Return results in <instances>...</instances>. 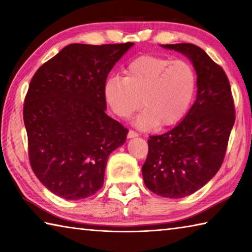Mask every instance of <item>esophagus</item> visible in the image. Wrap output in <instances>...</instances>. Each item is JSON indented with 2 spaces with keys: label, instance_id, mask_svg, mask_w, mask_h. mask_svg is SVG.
Listing matches in <instances>:
<instances>
[{
  "label": "esophagus",
  "instance_id": "34e87169",
  "mask_svg": "<svg viewBox=\"0 0 252 252\" xmlns=\"http://www.w3.org/2000/svg\"><path fill=\"white\" fill-rule=\"evenodd\" d=\"M139 134L136 133V132H134V131H132V130H130L129 131V133H127V138L129 139H132V138H136V136H138Z\"/></svg>",
  "mask_w": 252,
  "mask_h": 252
}]
</instances>
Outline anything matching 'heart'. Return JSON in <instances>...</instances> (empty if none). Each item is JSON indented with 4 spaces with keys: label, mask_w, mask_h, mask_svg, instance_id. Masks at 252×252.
<instances>
[{
    "label": "heart",
    "mask_w": 252,
    "mask_h": 252,
    "mask_svg": "<svg viewBox=\"0 0 252 252\" xmlns=\"http://www.w3.org/2000/svg\"><path fill=\"white\" fill-rule=\"evenodd\" d=\"M194 90L195 73L189 63L155 55L134 59L125 78L112 75L103 85L104 99L117 117L127 119L140 104L143 106L134 120L142 131L178 123L189 109Z\"/></svg>",
    "instance_id": "1"
}]
</instances>
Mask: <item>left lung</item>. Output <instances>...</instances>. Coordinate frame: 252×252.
<instances>
[{
    "label": "left lung",
    "mask_w": 252,
    "mask_h": 252,
    "mask_svg": "<svg viewBox=\"0 0 252 252\" xmlns=\"http://www.w3.org/2000/svg\"><path fill=\"white\" fill-rule=\"evenodd\" d=\"M190 60L197 73V97L180 123L148 140L142 167L144 185L163 198L194 193L218 172L234 125V105L222 67L190 43L165 44Z\"/></svg>",
    "instance_id": "8db88e82"
}]
</instances>
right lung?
Segmentation results:
<instances>
[{
  "mask_svg": "<svg viewBox=\"0 0 252 252\" xmlns=\"http://www.w3.org/2000/svg\"><path fill=\"white\" fill-rule=\"evenodd\" d=\"M133 45L70 44L33 75L23 110L30 163L55 195L85 199L103 186L109 156L127 134L105 113L103 85Z\"/></svg>",
  "mask_w": 252,
  "mask_h": 252,
  "instance_id": "obj_1",
  "label": "right lung"
}]
</instances>
